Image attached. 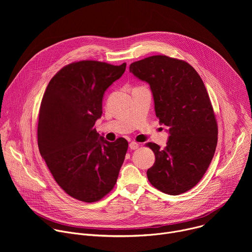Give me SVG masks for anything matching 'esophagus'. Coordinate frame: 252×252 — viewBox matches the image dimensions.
<instances>
[{
    "label": "esophagus",
    "mask_w": 252,
    "mask_h": 252,
    "mask_svg": "<svg viewBox=\"0 0 252 252\" xmlns=\"http://www.w3.org/2000/svg\"><path fill=\"white\" fill-rule=\"evenodd\" d=\"M138 147H139V145H138L137 142H135V141H131L129 143V149L130 150H136Z\"/></svg>",
    "instance_id": "1"
}]
</instances>
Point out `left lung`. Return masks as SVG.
Instances as JSON below:
<instances>
[{
  "label": "left lung",
  "instance_id": "left-lung-1",
  "mask_svg": "<svg viewBox=\"0 0 252 252\" xmlns=\"http://www.w3.org/2000/svg\"><path fill=\"white\" fill-rule=\"evenodd\" d=\"M129 71L150 85L156 115L169 126L164 149L148 143L156 156L147 171L149 181L164 193H184L199 183L218 145V124L205 86L189 63L166 56L134 62Z\"/></svg>",
  "mask_w": 252,
  "mask_h": 252
}]
</instances>
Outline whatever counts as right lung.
Here are the masks:
<instances>
[{
  "mask_svg": "<svg viewBox=\"0 0 252 252\" xmlns=\"http://www.w3.org/2000/svg\"><path fill=\"white\" fill-rule=\"evenodd\" d=\"M96 61L71 63L53 77L44 94L38 146L57 184L69 196L94 202L115 187L128 143L110 142L94 128L103 94L126 70Z\"/></svg>",
  "mask_w": 252,
  "mask_h": 252,
  "instance_id": "1",
  "label": "right lung"
}]
</instances>
